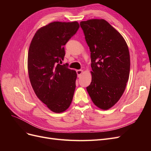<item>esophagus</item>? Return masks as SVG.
<instances>
[{
    "instance_id": "34e87169",
    "label": "esophagus",
    "mask_w": 151,
    "mask_h": 151,
    "mask_svg": "<svg viewBox=\"0 0 151 151\" xmlns=\"http://www.w3.org/2000/svg\"><path fill=\"white\" fill-rule=\"evenodd\" d=\"M76 72H77V77H81L82 74H83V70H77Z\"/></svg>"
}]
</instances>
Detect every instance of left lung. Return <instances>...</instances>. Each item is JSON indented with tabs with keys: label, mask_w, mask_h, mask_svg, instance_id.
<instances>
[{
	"label": "left lung",
	"mask_w": 151,
	"mask_h": 151,
	"mask_svg": "<svg viewBox=\"0 0 151 151\" xmlns=\"http://www.w3.org/2000/svg\"><path fill=\"white\" fill-rule=\"evenodd\" d=\"M80 25L89 47L93 70L87 91L96 106L108 109L122 97L129 80V48L119 32L104 19L81 21Z\"/></svg>",
	"instance_id": "8db88e82"
}]
</instances>
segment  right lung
<instances>
[{
	"mask_svg": "<svg viewBox=\"0 0 151 151\" xmlns=\"http://www.w3.org/2000/svg\"><path fill=\"white\" fill-rule=\"evenodd\" d=\"M79 28L77 21L53 22L39 29L32 39L28 70L36 95L50 110L62 113L70 106L76 89V72L60 65L64 46Z\"/></svg>",
	"mask_w": 151,
	"mask_h": 151,
	"instance_id": "1",
	"label": "right lung"
}]
</instances>
